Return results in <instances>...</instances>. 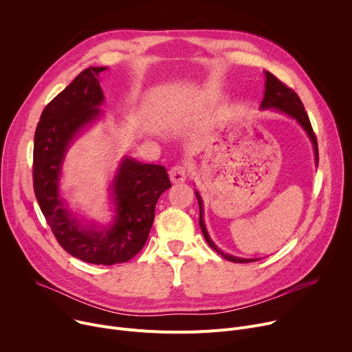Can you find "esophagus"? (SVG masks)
Here are the masks:
<instances>
[{"mask_svg": "<svg viewBox=\"0 0 352 352\" xmlns=\"http://www.w3.org/2000/svg\"><path fill=\"white\" fill-rule=\"evenodd\" d=\"M170 179L173 184H182L186 179V170L181 166H175L170 170Z\"/></svg>", "mask_w": 352, "mask_h": 352, "instance_id": "esophagus-1", "label": "esophagus"}]
</instances>
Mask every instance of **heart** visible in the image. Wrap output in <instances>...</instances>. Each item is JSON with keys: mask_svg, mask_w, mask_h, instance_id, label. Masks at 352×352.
Masks as SVG:
<instances>
[{"mask_svg": "<svg viewBox=\"0 0 352 352\" xmlns=\"http://www.w3.org/2000/svg\"><path fill=\"white\" fill-rule=\"evenodd\" d=\"M208 97H209V98H212V100H216V98H217V95H214V94H212V92H210V94H208ZM164 122H166L168 126L174 124V119H173L171 116H168V115L164 118Z\"/></svg>", "mask_w": 352, "mask_h": 352, "instance_id": "heart-1", "label": "heart"}]
</instances>
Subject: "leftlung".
<instances>
[{"label": "left lung", "instance_id": "8db88e82", "mask_svg": "<svg viewBox=\"0 0 352 352\" xmlns=\"http://www.w3.org/2000/svg\"><path fill=\"white\" fill-rule=\"evenodd\" d=\"M265 73V91H264V98L261 102L260 109H275L280 113H285L286 116H289L292 119H295L302 129L306 132L307 138L310 139L311 144H313V150H314V163L316 166L318 164V148H317V139L314 136V132L311 129V124L309 120V116L305 111V107L300 101V98L298 97V94L289 88L286 87L283 82H280L274 74H271L270 72H264ZM195 195L198 198V204H199V226L201 230L205 236V240L208 241V244L216 251L219 252L221 257H225L228 261L232 263H251V261H258V258H241V257H234L232 254H228L225 251H221L210 239L205 221H204V201L201 194L198 190H195Z\"/></svg>", "mask_w": 352, "mask_h": 352}]
</instances>
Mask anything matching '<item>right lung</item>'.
I'll list each match as a JSON object with an SVG mask.
<instances>
[{
    "label": "right lung",
    "instance_id": "obj_1",
    "mask_svg": "<svg viewBox=\"0 0 352 352\" xmlns=\"http://www.w3.org/2000/svg\"><path fill=\"white\" fill-rule=\"evenodd\" d=\"M81 72L41 115L34 144V189L41 210L58 244L73 257L97 265L129 261L147 241L158 198L171 188L166 167L123 155L108 188L112 220L87 221L60 195L61 167L74 140L97 122L105 101L100 74Z\"/></svg>",
    "mask_w": 352,
    "mask_h": 352
}]
</instances>
